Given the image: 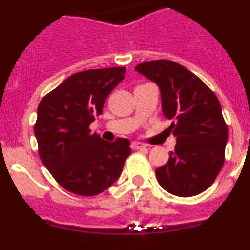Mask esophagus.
I'll return each instance as SVG.
<instances>
[{
    "instance_id": "obj_1",
    "label": "esophagus",
    "mask_w": 250,
    "mask_h": 250,
    "mask_svg": "<svg viewBox=\"0 0 250 250\" xmlns=\"http://www.w3.org/2000/svg\"><path fill=\"white\" fill-rule=\"evenodd\" d=\"M131 147L134 150H143V149H146V145L143 144V143H139V141H132Z\"/></svg>"
}]
</instances>
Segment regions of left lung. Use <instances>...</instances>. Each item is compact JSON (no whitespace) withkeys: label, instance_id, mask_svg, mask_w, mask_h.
<instances>
[{"label":"left lung","instance_id":"left-lung-1","mask_svg":"<svg viewBox=\"0 0 250 250\" xmlns=\"http://www.w3.org/2000/svg\"><path fill=\"white\" fill-rule=\"evenodd\" d=\"M135 70L159 86L163 114L174 120L169 129L175 150L155 170L159 184L176 196L203 193L224 164L228 127L219 100L199 77L174 61H146Z\"/></svg>","mask_w":250,"mask_h":250}]
</instances>
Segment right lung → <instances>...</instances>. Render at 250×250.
<instances>
[{
    "instance_id": "1",
    "label": "right lung",
    "mask_w": 250,
    "mask_h": 250,
    "mask_svg": "<svg viewBox=\"0 0 250 250\" xmlns=\"http://www.w3.org/2000/svg\"><path fill=\"white\" fill-rule=\"evenodd\" d=\"M125 72L126 67L76 72L40 103L34 129L39 155L66 190L98 195L120 176L131 152L130 141H105L89 126L101 115L105 100Z\"/></svg>"
}]
</instances>
